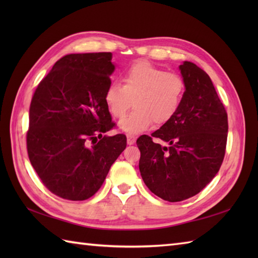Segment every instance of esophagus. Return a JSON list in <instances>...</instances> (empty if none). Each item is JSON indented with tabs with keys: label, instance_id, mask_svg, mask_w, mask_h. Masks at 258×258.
Returning a JSON list of instances; mask_svg holds the SVG:
<instances>
[{
	"label": "esophagus",
	"instance_id": "esophagus-1",
	"mask_svg": "<svg viewBox=\"0 0 258 258\" xmlns=\"http://www.w3.org/2000/svg\"><path fill=\"white\" fill-rule=\"evenodd\" d=\"M135 142H136L135 136L127 135V144H128V145H133V144H135Z\"/></svg>",
	"mask_w": 258,
	"mask_h": 258
}]
</instances>
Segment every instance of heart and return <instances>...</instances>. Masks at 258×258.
Listing matches in <instances>:
<instances>
[{"instance_id": "obj_1", "label": "heart", "mask_w": 258, "mask_h": 258, "mask_svg": "<svg viewBox=\"0 0 258 258\" xmlns=\"http://www.w3.org/2000/svg\"><path fill=\"white\" fill-rule=\"evenodd\" d=\"M185 83L174 72L139 61L125 71L123 85L113 82L105 92V103L114 117L124 116L134 100L135 111L118 123V128L127 135H139L153 124L171 120L182 104Z\"/></svg>"}]
</instances>
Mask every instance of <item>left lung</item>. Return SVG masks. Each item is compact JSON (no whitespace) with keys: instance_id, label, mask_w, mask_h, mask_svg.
<instances>
[{"instance_id":"1","label":"left lung","mask_w":258,"mask_h":258,"mask_svg":"<svg viewBox=\"0 0 258 258\" xmlns=\"http://www.w3.org/2000/svg\"><path fill=\"white\" fill-rule=\"evenodd\" d=\"M185 83L175 116L152 134L168 145L143 135L140 172L145 185L167 202L199 194L220 171L227 140V114L205 71L191 62L179 65Z\"/></svg>"}]
</instances>
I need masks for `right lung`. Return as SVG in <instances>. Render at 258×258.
Instances as JSON below:
<instances>
[{
  "mask_svg": "<svg viewBox=\"0 0 258 258\" xmlns=\"http://www.w3.org/2000/svg\"><path fill=\"white\" fill-rule=\"evenodd\" d=\"M114 70L112 53L69 54L33 95L29 158L43 184L62 199H90L125 150L124 134L103 135L114 126L104 98Z\"/></svg>",
  "mask_w": 258,
  "mask_h": 258,
  "instance_id": "add662e5",
  "label": "right lung"
}]
</instances>
